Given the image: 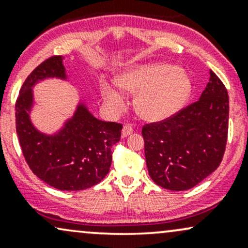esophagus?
Segmentation results:
<instances>
[{"instance_id": "34e87169", "label": "esophagus", "mask_w": 248, "mask_h": 248, "mask_svg": "<svg viewBox=\"0 0 248 248\" xmlns=\"http://www.w3.org/2000/svg\"><path fill=\"white\" fill-rule=\"evenodd\" d=\"M133 133V127L130 124H124V128H122V132H121V136L122 138H127L128 135Z\"/></svg>"}]
</instances>
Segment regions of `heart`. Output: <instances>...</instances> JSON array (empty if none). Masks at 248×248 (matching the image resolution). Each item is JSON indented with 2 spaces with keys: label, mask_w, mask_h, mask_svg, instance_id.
<instances>
[{
  "label": "heart",
  "mask_w": 248,
  "mask_h": 248,
  "mask_svg": "<svg viewBox=\"0 0 248 248\" xmlns=\"http://www.w3.org/2000/svg\"><path fill=\"white\" fill-rule=\"evenodd\" d=\"M124 92L136 94V113L143 120L160 122L178 113L192 92L191 78L183 70L168 62H150L129 67L115 78ZM100 92L105 106L113 113L124 109L126 98L119 90L102 84Z\"/></svg>",
  "instance_id": "b5f03b06"
}]
</instances>
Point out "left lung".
I'll return each instance as SVG.
<instances>
[{
  "label": "left lung",
  "instance_id": "8db88e82",
  "mask_svg": "<svg viewBox=\"0 0 248 248\" xmlns=\"http://www.w3.org/2000/svg\"><path fill=\"white\" fill-rule=\"evenodd\" d=\"M227 130L229 94L210 71V81L198 101L170 119L142 128L149 176L171 191L197 186L223 160Z\"/></svg>",
  "mask_w": 248,
  "mask_h": 248
}]
</instances>
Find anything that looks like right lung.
Instances as JSON below:
<instances>
[{
	"label": "right lung",
	"instance_id": "right-lung-1",
	"mask_svg": "<svg viewBox=\"0 0 248 248\" xmlns=\"http://www.w3.org/2000/svg\"><path fill=\"white\" fill-rule=\"evenodd\" d=\"M47 78L66 80L62 56L43 62L25 79L16 101V132L24 158L32 172L62 191H79L95 186L109 171L110 148L120 141L122 124L96 119L84 102L58 132H39L30 120L32 87Z\"/></svg>",
	"mask_w": 248,
	"mask_h": 248
}]
</instances>
